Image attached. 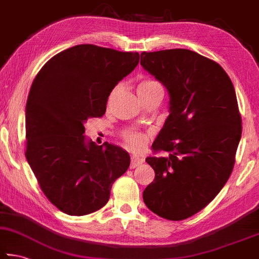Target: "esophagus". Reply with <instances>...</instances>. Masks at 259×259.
I'll use <instances>...</instances> for the list:
<instances>
[{
  "label": "esophagus",
  "instance_id": "34e87169",
  "mask_svg": "<svg viewBox=\"0 0 259 259\" xmlns=\"http://www.w3.org/2000/svg\"><path fill=\"white\" fill-rule=\"evenodd\" d=\"M144 163V159L139 156H136V155H133L131 156V163H130V168H135L139 165H142Z\"/></svg>",
  "mask_w": 259,
  "mask_h": 259
}]
</instances>
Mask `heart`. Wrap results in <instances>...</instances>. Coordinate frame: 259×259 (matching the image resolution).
<instances>
[{
  "instance_id": "heart-1",
  "label": "heart",
  "mask_w": 259,
  "mask_h": 259,
  "mask_svg": "<svg viewBox=\"0 0 259 259\" xmlns=\"http://www.w3.org/2000/svg\"><path fill=\"white\" fill-rule=\"evenodd\" d=\"M156 91H163V87L161 83L154 80V79H146V80L140 81L137 87V93L140 97L148 95V94ZM123 139L131 149H139L147 142V135L130 130L123 133Z\"/></svg>"
}]
</instances>
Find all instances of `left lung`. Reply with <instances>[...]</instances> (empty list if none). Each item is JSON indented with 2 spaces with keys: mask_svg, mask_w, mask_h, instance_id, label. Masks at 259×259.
<instances>
[{
  "mask_svg": "<svg viewBox=\"0 0 259 259\" xmlns=\"http://www.w3.org/2000/svg\"><path fill=\"white\" fill-rule=\"evenodd\" d=\"M140 64L170 95V114L146 158L155 179L146 206L171 221L206 207L229 180L241 138V115L228 73L215 61L185 49L143 52Z\"/></svg>",
  "mask_w": 259,
  "mask_h": 259,
  "instance_id": "8db88e82",
  "label": "left lung"
}]
</instances>
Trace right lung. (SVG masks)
Returning <instances> with one entry per match:
<instances>
[{
	"instance_id": "add662e5",
	"label": "right lung",
	"mask_w": 259,
	"mask_h": 259,
	"mask_svg": "<svg viewBox=\"0 0 259 259\" xmlns=\"http://www.w3.org/2000/svg\"><path fill=\"white\" fill-rule=\"evenodd\" d=\"M139 53L92 44L60 52L32 81L26 105V158L40 189L61 211L82 216L102 208L128 170L119 146L88 140L84 123L105 114L117 82L137 67Z\"/></svg>"
}]
</instances>
